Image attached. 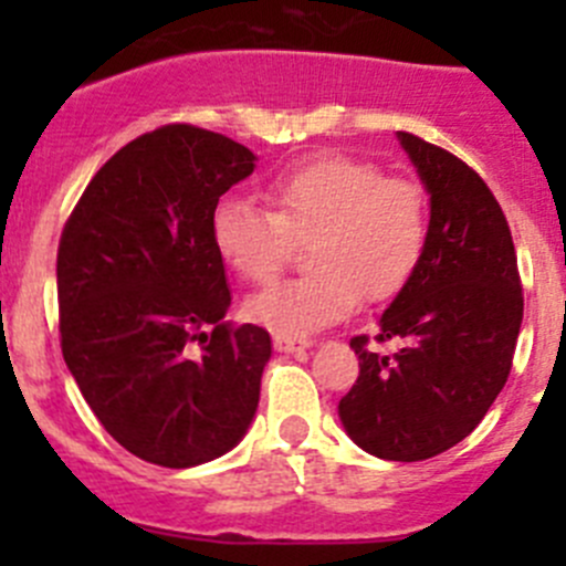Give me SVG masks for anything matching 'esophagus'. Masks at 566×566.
Segmentation results:
<instances>
[{
    "instance_id": "obj_1",
    "label": "esophagus",
    "mask_w": 566,
    "mask_h": 566,
    "mask_svg": "<svg viewBox=\"0 0 566 566\" xmlns=\"http://www.w3.org/2000/svg\"><path fill=\"white\" fill-rule=\"evenodd\" d=\"M273 347L279 353H304L306 347H312L310 339H301V336H287V334H276L273 336Z\"/></svg>"
}]
</instances>
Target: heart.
<instances>
[{
  "label": "heart",
  "mask_w": 566,
  "mask_h": 566,
  "mask_svg": "<svg viewBox=\"0 0 566 566\" xmlns=\"http://www.w3.org/2000/svg\"><path fill=\"white\" fill-rule=\"evenodd\" d=\"M271 210L227 197L210 216V241L243 282L265 284L282 271L290 238H306L310 273L249 298L254 323L310 336L358 310L361 298H391L413 276L427 247L424 197L410 180L375 164L317 156L268 180Z\"/></svg>",
  "instance_id": "obj_1"
}]
</instances>
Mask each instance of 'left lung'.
I'll return each instance as SVG.
<instances>
[{"label":"left lung","instance_id":"1","mask_svg":"<svg viewBox=\"0 0 566 566\" xmlns=\"http://www.w3.org/2000/svg\"><path fill=\"white\" fill-rule=\"evenodd\" d=\"M430 193L427 247L413 276L378 317L369 347L356 336L358 380L339 419L364 452L416 462L447 452L484 419L504 389L523 323L517 254L504 210L458 156L397 130Z\"/></svg>","mask_w":566,"mask_h":566}]
</instances>
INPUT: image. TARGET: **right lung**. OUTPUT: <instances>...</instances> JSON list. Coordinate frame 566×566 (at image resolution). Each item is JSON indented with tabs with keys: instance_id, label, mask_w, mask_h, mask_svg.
I'll list each match as a JSON object with an SVG mask.
<instances>
[{
	"instance_id": "1",
	"label": "right lung",
	"mask_w": 566,
	"mask_h": 566,
	"mask_svg": "<svg viewBox=\"0 0 566 566\" xmlns=\"http://www.w3.org/2000/svg\"><path fill=\"white\" fill-rule=\"evenodd\" d=\"M254 167L227 136L164 125L108 158L62 232V356L108 436L156 465L221 458L254 421L271 336L221 323L232 295L210 241L219 197Z\"/></svg>"
}]
</instances>
